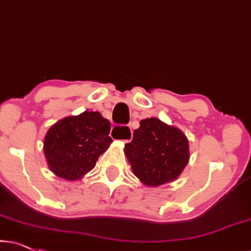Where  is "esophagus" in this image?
Returning <instances> with one entry per match:
<instances>
[{
  "mask_svg": "<svg viewBox=\"0 0 251 251\" xmlns=\"http://www.w3.org/2000/svg\"><path fill=\"white\" fill-rule=\"evenodd\" d=\"M111 137L114 139L122 140L125 143L131 140L132 138V129L131 126H114L111 130Z\"/></svg>",
  "mask_w": 251,
  "mask_h": 251,
  "instance_id": "34e87169",
  "label": "esophagus"
}]
</instances>
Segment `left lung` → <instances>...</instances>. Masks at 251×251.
Instances as JSON below:
<instances>
[{
	"instance_id": "8db88e82",
	"label": "left lung",
	"mask_w": 251,
	"mask_h": 251,
	"mask_svg": "<svg viewBox=\"0 0 251 251\" xmlns=\"http://www.w3.org/2000/svg\"><path fill=\"white\" fill-rule=\"evenodd\" d=\"M125 152L134 176L150 187H157L180 176L189 161L187 137L159 119L140 121Z\"/></svg>"
}]
</instances>
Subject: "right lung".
<instances>
[{
	"mask_svg": "<svg viewBox=\"0 0 251 251\" xmlns=\"http://www.w3.org/2000/svg\"><path fill=\"white\" fill-rule=\"evenodd\" d=\"M111 123L100 112L85 111L52 126L44 140V152L53 173L74 181L95 168L112 143Z\"/></svg>",
	"mask_w": 251,
	"mask_h": 251,
	"instance_id": "add662e5",
	"label": "right lung"
}]
</instances>
